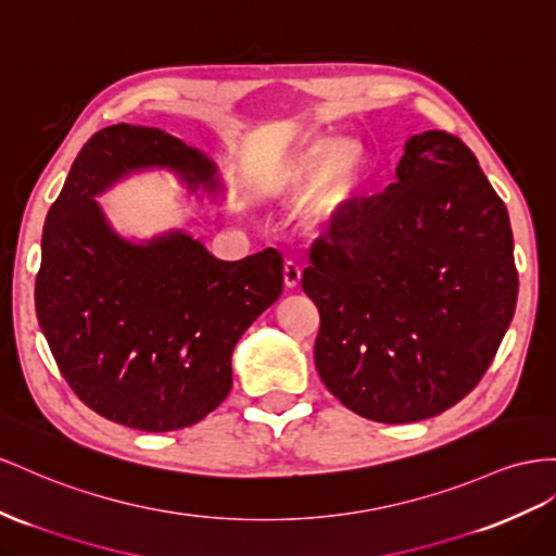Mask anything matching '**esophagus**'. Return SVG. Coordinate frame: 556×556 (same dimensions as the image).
<instances>
[{
    "mask_svg": "<svg viewBox=\"0 0 556 556\" xmlns=\"http://www.w3.org/2000/svg\"><path fill=\"white\" fill-rule=\"evenodd\" d=\"M282 280H285V285H288V288H296V285L302 282V266H299L292 260L285 262V266H282Z\"/></svg>",
    "mask_w": 556,
    "mask_h": 556,
    "instance_id": "obj_1",
    "label": "esophagus"
}]
</instances>
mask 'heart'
Segmentation results:
<instances>
[{
    "mask_svg": "<svg viewBox=\"0 0 556 556\" xmlns=\"http://www.w3.org/2000/svg\"><path fill=\"white\" fill-rule=\"evenodd\" d=\"M365 149L355 140L313 138L285 154L266 175V191L302 199V213L315 222L334 219L363 187Z\"/></svg>",
    "mask_w": 556,
    "mask_h": 556,
    "instance_id": "obj_1",
    "label": "heart"
}]
</instances>
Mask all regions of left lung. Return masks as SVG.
<instances>
[{"label":"left lung","mask_w":556,"mask_h":556,"mask_svg":"<svg viewBox=\"0 0 556 556\" xmlns=\"http://www.w3.org/2000/svg\"><path fill=\"white\" fill-rule=\"evenodd\" d=\"M315 367L369 421L414 424L484 377L517 306L507 207L454 135H412L395 182L353 201L311 250Z\"/></svg>","instance_id":"8db88e82"}]
</instances>
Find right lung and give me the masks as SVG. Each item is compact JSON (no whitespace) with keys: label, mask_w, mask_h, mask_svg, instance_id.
I'll return each instance as SVG.
<instances>
[{"label":"right lung","mask_w":556,"mask_h":556,"mask_svg":"<svg viewBox=\"0 0 556 556\" xmlns=\"http://www.w3.org/2000/svg\"><path fill=\"white\" fill-rule=\"evenodd\" d=\"M144 170L173 173L193 197L224 199L217 163L201 149L161 128H102L43 222L35 306L81 402L114 424L168 432L227 400L238 339L282 292V257L266 248L222 262L182 229L122 236L98 197Z\"/></svg>","instance_id":"add662e5"}]
</instances>
